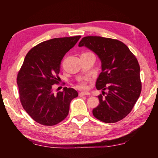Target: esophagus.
I'll return each mask as SVG.
<instances>
[{"label": "esophagus", "mask_w": 158, "mask_h": 158, "mask_svg": "<svg viewBox=\"0 0 158 158\" xmlns=\"http://www.w3.org/2000/svg\"><path fill=\"white\" fill-rule=\"evenodd\" d=\"M79 96H84V95H90V93H88V92H81V93H79Z\"/></svg>", "instance_id": "34e87169"}]
</instances>
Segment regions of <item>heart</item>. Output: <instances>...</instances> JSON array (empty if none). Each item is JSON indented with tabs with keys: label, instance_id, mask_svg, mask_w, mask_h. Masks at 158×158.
<instances>
[{
	"label": "heart",
	"instance_id": "obj_1",
	"mask_svg": "<svg viewBox=\"0 0 158 158\" xmlns=\"http://www.w3.org/2000/svg\"><path fill=\"white\" fill-rule=\"evenodd\" d=\"M78 87L79 88V89H86V87H87V85H86V79H81V81H80L79 83Z\"/></svg>",
	"mask_w": 158,
	"mask_h": 158
}]
</instances>
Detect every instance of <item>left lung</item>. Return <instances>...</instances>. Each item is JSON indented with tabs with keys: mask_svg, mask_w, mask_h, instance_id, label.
I'll list each match as a JSON object with an SVG mask.
<instances>
[{
	"mask_svg": "<svg viewBox=\"0 0 158 158\" xmlns=\"http://www.w3.org/2000/svg\"><path fill=\"white\" fill-rule=\"evenodd\" d=\"M79 47L91 50L102 64L95 86L106 95L98 96L100 104L93 109V116L108 123L121 121L132 111L141 93L137 59L126 45L114 39L87 36L81 39ZM105 89L106 93L103 91Z\"/></svg>",
	"mask_w": 158,
	"mask_h": 158,
	"instance_id": "8db88e82",
	"label": "left lung"
}]
</instances>
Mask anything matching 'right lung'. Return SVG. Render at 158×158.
Segmentation results:
<instances>
[{
	"label": "right lung",
	"instance_id": "add662e5",
	"mask_svg": "<svg viewBox=\"0 0 158 158\" xmlns=\"http://www.w3.org/2000/svg\"><path fill=\"white\" fill-rule=\"evenodd\" d=\"M81 36L53 38L37 44L26 54L17 75L21 105L38 123L52 126L65 118L72 100L78 96L72 88L53 92L60 81V63L64 56Z\"/></svg>",
	"mask_w": 158,
	"mask_h": 158
}]
</instances>
